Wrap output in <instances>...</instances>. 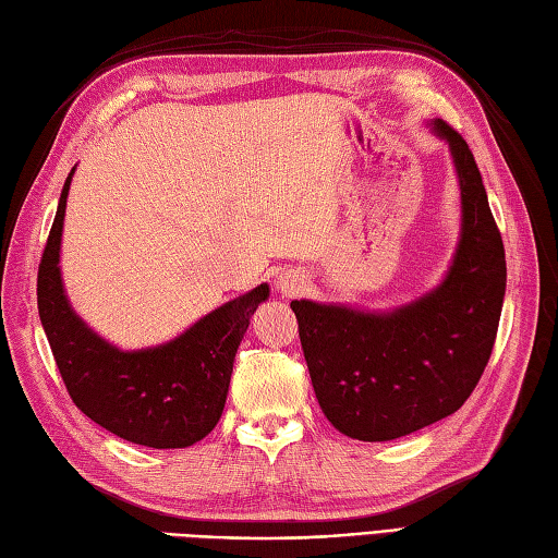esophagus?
<instances>
[{"label":"esophagus","mask_w":558,"mask_h":558,"mask_svg":"<svg viewBox=\"0 0 558 558\" xmlns=\"http://www.w3.org/2000/svg\"><path fill=\"white\" fill-rule=\"evenodd\" d=\"M278 286H280V290H282V294H298L300 292V288H302V278L300 276H292V272H282L280 276V280H278Z\"/></svg>","instance_id":"1"}]
</instances>
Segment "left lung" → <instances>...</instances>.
Returning a JSON list of instances; mask_svg holds the SVG:
<instances>
[{"instance_id": "obj_1", "label": "left lung", "mask_w": 558, "mask_h": 558, "mask_svg": "<svg viewBox=\"0 0 558 558\" xmlns=\"http://www.w3.org/2000/svg\"><path fill=\"white\" fill-rule=\"evenodd\" d=\"M462 234L446 280L402 310L364 314L294 300L306 366L328 422L360 441H390L453 414L487 366L506 292V252L482 174L453 126Z\"/></svg>"}]
</instances>
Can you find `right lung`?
Here are the masks:
<instances>
[{
  "label": "right lung",
  "mask_w": 558,
  "mask_h": 558,
  "mask_svg": "<svg viewBox=\"0 0 558 558\" xmlns=\"http://www.w3.org/2000/svg\"><path fill=\"white\" fill-rule=\"evenodd\" d=\"M71 174L38 266V312L57 369L74 405L108 432L148 448L194 446L220 420L236 348L268 286L222 304L165 345L112 348L71 312L59 276Z\"/></svg>",
  "instance_id": "1"
}]
</instances>
